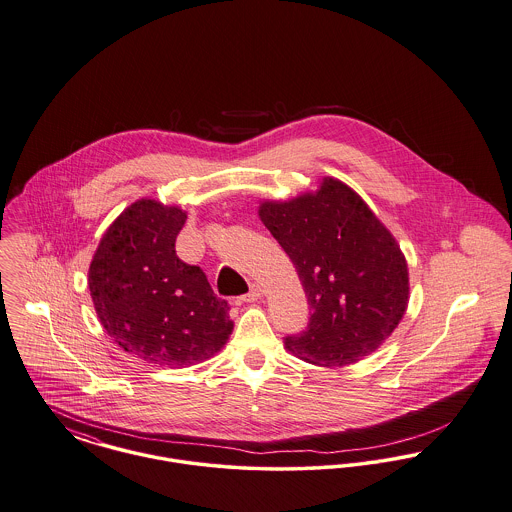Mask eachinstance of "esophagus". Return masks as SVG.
<instances>
[{
	"label": "esophagus",
	"instance_id": "obj_1",
	"mask_svg": "<svg viewBox=\"0 0 512 512\" xmlns=\"http://www.w3.org/2000/svg\"><path fill=\"white\" fill-rule=\"evenodd\" d=\"M261 296H263V288L259 284H251L249 294L243 296V301H257Z\"/></svg>",
	"mask_w": 512,
	"mask_h": 512
}]
</instances>
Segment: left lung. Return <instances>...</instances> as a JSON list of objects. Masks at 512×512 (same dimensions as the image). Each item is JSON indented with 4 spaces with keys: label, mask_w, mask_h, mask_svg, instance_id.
<instances>
[{
    "label": "left lung",
    "mask_w": 512,
    "mask_h": 512,
    "mask_svg": "<svg viewBox=\"0 0 512 512\" xmlns=\"http://www.w3.org/2000/svg\"><path fill=\"white\" fill-rule=\"evenodd\" d=\"M259 218L292 259L309 323L284 338L307 363L342 367L375 352L398 327L410 298L408 265L383 222L346 183L265 201Z\"/></svg>",
    "instance_id": "obj_1"
}]
</instances>
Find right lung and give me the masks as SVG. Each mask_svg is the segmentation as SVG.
Wrapping results in <instances>:
<instances>
[{
    "instance_id": "right-lung-1",
    "label": "right lung",
    "mask_w": 512,
    "mask_h": 512,
    "mask_svg": "<svg viewBox=\"0 0 512 512\" xmlns=\"http://www.w3.org/2000/svg\"><path fill=\"white\" fill-rule=\"evenodd\" d=\"M187 214L139 199L102 236L89 269L96 315L127 354L185 367L214 356L232 334L228 301L176 255Z\"/></svg>"
}]
</instances>
